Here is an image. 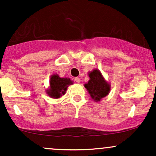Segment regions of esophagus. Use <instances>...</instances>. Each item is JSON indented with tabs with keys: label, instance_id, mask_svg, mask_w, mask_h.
Returning <instances> with one entry per match:
<instances>
[{
	"label": "esophagus",
	"instance_id": "obj_1",
	"mask_svg": "<svg viewBox=\"0 0 156 156\" xmlns=\"http://www.w3.org/2000/svg\"><path fill=\"white\" fill-rule=\"evenodd\" d=\"M75 81H76V83H80V79L79 78H75Z\"/></svg>",
	"mask_w": 156,
	"mask_h": 156
}]
</instances>
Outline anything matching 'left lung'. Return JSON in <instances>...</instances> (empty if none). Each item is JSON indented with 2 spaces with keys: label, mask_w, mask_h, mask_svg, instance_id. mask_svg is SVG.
<instances>
[{
  "label": "left lung",
  "mask_w": 156,
  "mask_h": 156,
  "mask_svg": "<svg viewBox=\"0 0 156 156\" xmlns=\"http://www.w3.org/2000/svg\"><path fill=\"white\" fill-rule=\"evenodd\" d=\"M90 79L84 87L87 89L92 99L94 101H100L109 94L111 85L104 79L101 73L98 69L89 73Z\"/></svg>",
  "instance_id": "8db88e82"
}]
</instances>
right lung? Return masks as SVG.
Here are the masks:
<instances>
[{"mask_svg":"<svg viewBox=\"0 0 156 156\" xmlns=\"http://www.w3.org/2000/svg\"><path fill=\"white\" fill-rule=\"evenodd\" d=\"M73 82L69 78H60L57 74L51 76L50 88L46 90V92L52 98H59L65 94L68 86L73 84Z\"/></svg>","mask_w":156,"mask_h":156,"instance_id":"add662e5","label":"right lung"}]
</instances>
